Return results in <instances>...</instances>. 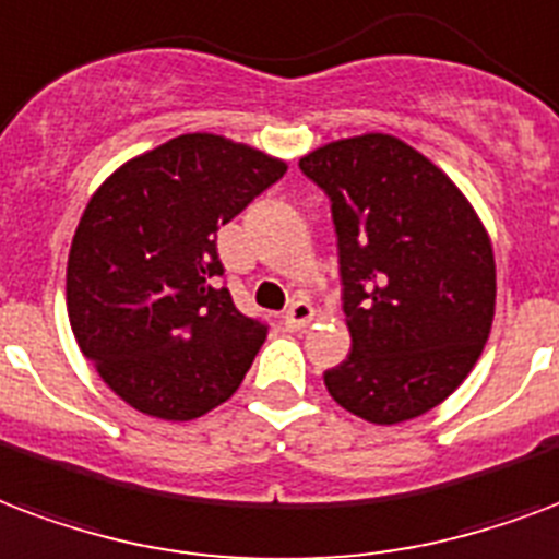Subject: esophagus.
Here are the masks:
<instances>
[{"mask_svg": "<svg viewBox=\"0 0 559 559\" xmlns=\"http://www.w3.org/2000/svg\"><path fill=\"white\" fill-rule=\"evenodd\" d=\"M310 319H313V305L310 301H293L287 308V313H284V328L287 331H301V328L310 325Z\"/></svg>", "mask_w": 559, "mask_h": 559, "instance_id": "obj_1", "label": "esophagus"}]
</instances>
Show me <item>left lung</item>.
Listing matches in <instances>:
<instances>
[{"instance_id":"1","label":"left lung","mask_w":559,"mask_h":559,"mask_svg":"<svg viewBox=\"0 0 559 559\" xmlns=\"http://www.w3.org/2000/svg\"><path fill=\"white\" fill-rule=\"evenodd\" d=\"M298 169L331 199L352 352L331 399L374 425L416 419L478 364L496 317V258L442 169L390 134L328 143Z\"/></svg>"}]
</instances>
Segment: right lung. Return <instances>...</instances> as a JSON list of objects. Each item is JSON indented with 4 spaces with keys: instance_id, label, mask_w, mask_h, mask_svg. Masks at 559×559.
I'll list each match as a JSON object with an SVG mask.
<instances>
[{
    "instance_id": "right-lung-1",
    "label": "right lung",
    "mask_w": 559,
    "mask_h": 559,
    "mask_svg": "<svg viewBox=\"0 0 559 559\" xmlns=\"http://www.w3.org/2000/svg\"><path fill=\"white\" fill-rule=\"evenodd\" d=\"M287 164L216 134H181L128 160L84 207L67 310L81 355L134 411L187 421L231 399L266 322L219 287L216 231Z\"/></svg>"
}]
</instances>
